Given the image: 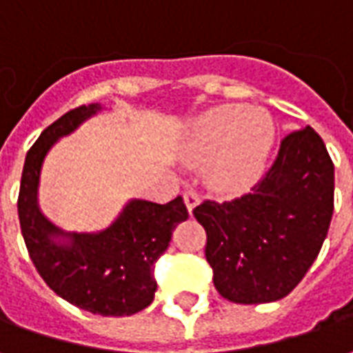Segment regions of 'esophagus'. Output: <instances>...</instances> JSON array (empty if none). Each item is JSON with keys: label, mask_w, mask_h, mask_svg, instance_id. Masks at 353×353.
I'll use <instances>...</instances> for the list:
<instances>
[{"label": "esophagus", "mask_w": 353, "mask_h": 353, "mask_svg": "<svg viewBox=\"0 0 353 353\" xmlns=\"http://www.w3.org/2000/svg\"><path fill=\"white\" fill-rule=\"evenodd\" d=\"M183 199H185V204H187V210H189V212H192V208L196 206V204H199V202H200L199 194H196V192H194V191H187V192H185Z\"/></svg>", "instance_id": "1"}]
</instances>
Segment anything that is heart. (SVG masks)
I'll use <instances>...</instances> for the list:
<instances>
[{"label": "heart", "mask_w": 353, "mask_h": 353, "mask_svg": "<svg viewBox=\"0 0 353 353\" xmlns=\"http://www.w3.org/2000/svg\"><path fill=\"white\" fill-rule=\"evenodd\" d=\"M276 126L263 109L221 105L202 115L187 143L194 159L215 157L212 183L221 191H242L261 176L274 145Z\"/></svg>", "instance_id": "1"}]
</instances>
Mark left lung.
Here are the masks:
<instances>
[{"mask_svg": "<svg viewBox=\"0 0 353 353\" xmlns=\"http://www.w3.org/2000/svg\"><path fill=\"white\" fill-rule=\"evenodd\" d=\"M333 210L334 164L323 139L310 126L291 132L252 191L192 210L219 295L238 304L289 295L318 257Z\"/></svg>", "mask_w": 353, "mask_h": 353, "instance_id": "1", "label": "left lung"}]
</instances>
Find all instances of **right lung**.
<instances>
[{"label":"right lung","mask_w":353,"mask_h":353,"mask_svg":"<svg viewBox=\"0 0 353 353\" xmlns=\"http://www.w3.org/2000/svg\"><path fill=\"white\" fill-rule=\"evenodd\" d=\"M100 111L98 103L68 111L30 147L20 177L19 221L24 244L45 283L64 301L101 316H132L153 303L154 263L168 250L172 230L189 217L181 196L168 204L132 200L98 234L62 232L37 208V181L45 154L58 138ZM52 236L70 238L57 245Z\"/></svg>","instance_id":"obj_1"}]
</instances>
